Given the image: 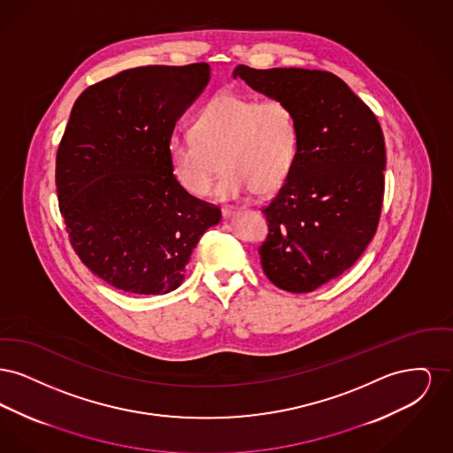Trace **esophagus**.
<instances>
[{
  "mask_svg": "<svg viewBox=\"0 0 453 453\" xmlns=\"http://www.w3.org/2000/svg\"><path fill=\"white\" fill-rule=\"evenodd\" d=\"M234 214H236V212H234L233 209H229V207H224V209H222V217H224V219H231Z\"/></svg>",
  "mask_w": 453,
  "mask_h": 453,
  "instance_id": "34e87169",
  "label": "esophagus"
}]
</instances>
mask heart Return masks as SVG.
<instances>
[{
	"instance_id": "b5f03b06",
	"label": "heart",
	"mask_w": 453,
	"mask_h": 453,
	"mask_svg": "<svg viewBox=\"0 0 453 453\" xmlns=\"http://www.w3.org/2000/svg\"><path fill=\"white\" fill-rule=\"evenodd\" d=\"M299 141V120L287 102L222 91L195 115L188 137L170 139L168 159L180 187L198 198L214 190L217 160L222 198L266 195L290 176Z\"/></svg>"
}]
</instances>
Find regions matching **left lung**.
<instances>
[{
  "instance_id": "8db88e82",
  "label": "left lung",
  "mask_w": 453,
  "mask_h": 453,
  "mask_svg": "<svg viewBox=\"0 0 453 453\" xmlns=\"http://www.w3.org/2000/svg\"><path fill=\"white\" fill-rule=\"evenodd\" d=\"M234 78L294 108L299 154L277 196L261 211L265 275L305 294L346 272L375 236L386 142L373 111L336 74L319 69L237 65Z\"/></svg>"
}]
</instances>
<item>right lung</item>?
I'll return each instance as SVG.
<instances>
[{
    "mask_svg": "<svg viewBox=\"0 0 453 453\" xmlns=\"http://www.w3.org/2000/svg\"><path fill=\"white\" fill-rule=\"evenodd\" d=\"M211 80L205 63L142 65L88 87L56 157L59 211L73 250L108 285L142 296L181 285L220 211L173 176L176 120Z\"/></svg>",
    "mask_w": 453,
    "mask_h": 453,
    "instance_id": "1",
    "label": "right lung"
}]
</instances>
